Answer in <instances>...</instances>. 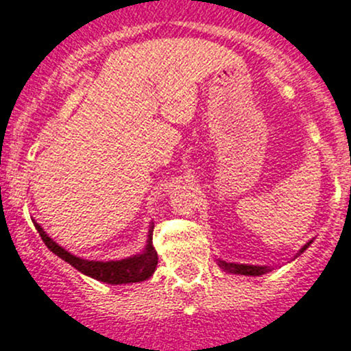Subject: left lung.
Returning <instances> with one entry per match:
<instances>
[{
	"instance_id": "obj_1",
	"label": "left lung",
	"mask_w": 351,
	"mask_h": 351,
	"mask_svg": "<svg viewBox=\"0 0 351 351\" xmlns=\"http://www.w3.org/2000/svg\"><path fill=\"white\" fill-rule=\"evenodd\" d=\"M308 245H311V242H307V244L300 249V252H304ZM300 252H298V254H300ZM218 266H220V268L227 273H234V275H245V276H261V275H265V273L271 271L268 266L237 265V263H227V261H221V259H218Z\"/></svg>"
}]
</instances>
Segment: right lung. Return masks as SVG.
Listing matches in <instances>:
<instances>
[{"label":"right lung","mask_w":351,"mask_h":351,"mask_svg":"<svg viewBox=\"0 0 351 351\" xmlns=\"http://www.w3.org/2000/svg\"><path fill=\"white\" fill-rule=\"evenodd\" d=\"M37 232L43 237L44 244L47 245L49 251H53L54 254L59 256L62 261L69 263L73 268L78 269L80 273L86 276H92L93 280H99V282L110 283V285H123V283H136V282H145V280L150 278L154 275V271L157 269L158 256L157 251L154 247V242H152V235H154V223L150 225V230H148V241L147 247L141 254L131 256V258L119 259V261H88V259L76 258L75 254L68 252L66 249H62L61 245H58L49 235L44 232V228L40 227L37 221H34Z\"/></svg>","instance_id":"obj_1"}]
</instances>
